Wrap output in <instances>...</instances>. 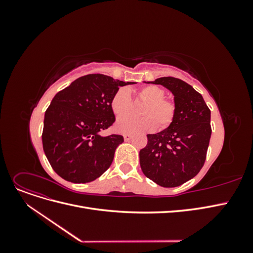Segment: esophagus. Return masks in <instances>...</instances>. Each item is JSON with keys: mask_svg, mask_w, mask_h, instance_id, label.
Listing matches in <instances>:
<instances>
[{"mask_svg": "<svg viewBox=\"0 0 253 253\" xmlns=\"http://www.w3.org/2000/svg\"><path fill=\"white\" fill-rule=\"evenodd\" d=\"M132 137H133V136H132L131 134H125V135H124V138H125V140H126V141L131 140V139H132Z\"/></svg>", "mask_w": 253, "mask_h": 253, "instance_id": "obj_1", "label": "esophagus"}]
</instances>
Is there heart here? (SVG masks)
Returning a JSON list of instances; mask_svg holds the SVG:
<instances>
[{"instance_id": "heart-1", "label": "heart", "mask_w": 253, "mask_h": 253, "mask_svg": "<svg viewBox=\"0 0 253 253\" xmlns=\"http://www.w3.org/2000/svg\"><path fill=\"white\" fill-rule=\"evenodd\" d=\"M139 97L147 102L141 111L144 117L137 118L132 115H126L132 105L131 95L126 87L119 88L112 98L111 108L116 116H121L115 124V128L119 133H145L154 131L158 126L165 128L171 125L175 116V105L165 100V91L156 85H147L139 90Z\"/></svg>"}]
</instances>
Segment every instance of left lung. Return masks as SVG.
<instances>
[{
	"instance_id": "1",
	"label": "left lung",
	"mask_w": 253,
	"mask_h": 253,
	"mask_svg": "<svg viewBox=\"0 0 253 253\" xmlns=\"http://www.w3.org/2000/svg\"><path fill=\"white\" fill-rule=\"evenodd\" d=\"M159 84L174 96L175 116L162 132L148 134V144L139 152L143 174L157 185L173 188L192 179L206 160L211 137V112L203 96L177 78L162 77Z\"/></svg>"
}]
</instances>
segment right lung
Listing matches in <instances>:
<instances>
[{
  "instance_id": "1",
  "label": "right lung",
  "mask_w": 253,
  "mask_h": 253,
  "mask_svg": "<svg viewBox=\"0 0 253 253\" xmlns=\"http://www.w3.org/2000/svg\"><path fill=\"white\" fill-rule=\"evenodd\" d=\"M136 82L93 74L76 79L45 112L42 143L52 169L74 183L93 181L111 166L121 135L100 133L115 121L111 101L119 86Z\"/></svg>"
}]
</instances>
